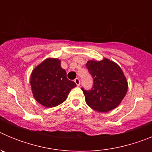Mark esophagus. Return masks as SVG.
Returning a JSON list of instances; mask_svg holds the SVG:
<instances>
[{
    "instance_id": "obj_1",
    "label": "esophagus",
    "mask_w": 152,
    "mask_h": 152,
    "mask_svg": "<svg viewBox=\"0 0 152 152\" xmlns=\"http://www.w3.org/2000/svg\"><path fill=\"white\" fill-rule=\"evenodd\" d=\"M75 84H77V86H80V79L79 78H75Z\"/></svg>"
}]
</instances>
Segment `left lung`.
Instances as JSON below:
<instances>
[{"label": "left lung", "mask_w": 152, "mask_h": 152, "mask_svg": "<svg viewBox=\"0 0 152 152\" xmlns=\"http://www.w3.org/2000/svg\"><path fill=\"white\" fill-rule=\"evenodd\" d=\"M86 67L94 80L91 90L81 88L87 104L98 112L106 113L116 108L128 90L127 80L120 67L107 58L88 61Z\"/></svg>", "instance_id": "8db88e82"}]
</instances>
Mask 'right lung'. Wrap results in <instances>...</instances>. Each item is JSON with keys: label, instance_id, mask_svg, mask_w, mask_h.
Returning <instances> with one entry per match:
<instances>
[{"label": "right lung", "instance_id": "obj_1", "mask_svg": "<svg viewBox=\"0 0 152 152\" xmlns=\"http://www.w3.org/2000/svg\"><path fill=\"white\" fill-rule=\"evenodd\" d=\"M30 84L36 101L47 108L56 107L66 100L76 84L67 78L61 61L47 58L35 68L30 77Z\"/></svg>", "mask_w": 152, "mask_h": 152}]
</instances>
